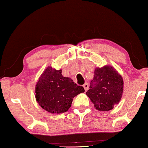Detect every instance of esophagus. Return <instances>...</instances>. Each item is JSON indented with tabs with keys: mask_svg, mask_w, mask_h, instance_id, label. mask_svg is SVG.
Instances as JSON below:
<instances>
[{
	"mask_svg": "<svg viewBox=\"0 0 148 148\" xmlns=\"http://www.w3.org/2000/svg\"><path fill=\"white\" fill-rule=\"evenodd\" d=\"M83 86H84V89H85V91H87V90H88L89 86H88V83H86V84H85Z\"/></svg>",
	"mask_w": 148,
	"mask_h": 148,
	"instance_id": "1",
	"label": "esophagus"
}]
</instances>
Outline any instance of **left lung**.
<instances>
[{
  "instance_id": "obj_1",
  "label": "left lung",
  "mask_w": 148,
  "mask_h": 148,
  "mask_svg": "<svg viewBox=\"0 0 148 148\" xmlns=\"http://www.w3.org/2000/svg\"><path fill=\"white\" fill-rule=\"evenodd\" d=\"M122 76L110 65L96 68L86 95L100 111H108L120 102L123 92Z\"/></svg>"
}]
</instances>
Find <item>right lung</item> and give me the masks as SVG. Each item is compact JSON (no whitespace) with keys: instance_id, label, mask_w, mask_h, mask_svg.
<instances>
[{"instance_id":"add662e5","label":"right lung","mask_w":148,"mask_h":148,"mask_svg":"<svg viewBox=\"0 0 148 148\" xmlns=\"http://www.w3.org/2000/svg\"><path fill=\"white\" fill-rule=\"evenodd\" d=\"M70 77H64L62 70L48 66L40 77L35 88L36 98L42 108L52 114L65 112L71 106L73 98L84 92Z\"/></svg>"}]
</instances>
